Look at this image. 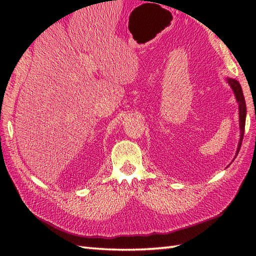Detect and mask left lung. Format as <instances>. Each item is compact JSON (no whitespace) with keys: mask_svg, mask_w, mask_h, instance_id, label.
Here are the masks:
<instances>
[{"mask_svg":"<svg viewBox=\"0 0 256 256\" xmlns=\"http://www.w3.org/2000/svg\"><path fill=\"white\" fill-rule=\"evenodd\" d=\"M226 82L229 84L231 86V89L233 91V94L236 96V102L238 104V123H240V140H238V150H236V155L238 154V150L241 148V144H242V140H243V135H244V128H246V99H244L242 88L238 81L232 78H226Z\"/></svg>","mask_w":256,"mask_h":256,"instance_id":"8db88e82","label":"left lung"}]
</instances>
